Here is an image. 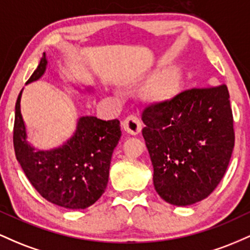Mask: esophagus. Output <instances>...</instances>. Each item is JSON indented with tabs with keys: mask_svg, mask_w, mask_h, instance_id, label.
Masks as SVG:
<instances>
[{
	"mask_svg": "<svg viewBox=\"0 0 250 250\" xmlns=\"http://www.w3.org/2000/svg\"><path fill=\"white\" fill-rule=\"evenodd\" d=\"M122 127L127 134L137 135L140 131H141L142 125L136 116L131 115V116H128L127 119L122 122Z\"/></svg>",
	"mask_w": 250,
	"mask_h": 250,
	"instance_id": "esophagus-1",
	"label": "esophagus"
}]
</instances>
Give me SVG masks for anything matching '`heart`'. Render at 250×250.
<instances>
[{"mask_svg": "<svg viewBox=\"0 0 250 250\" xmlns=\"http://www.w3.org/2000/svg\"><path fill=\"white\" fill-rule=\"evenodd\" d=\"M183 87V70L179 64H170L157 71L145 88V97L153 104H168L180 95Z\"/></svg>", "mask_w": 250, "mask_h": 250, "instance_id": "heart-1", "label": "heart"}]
</instances>
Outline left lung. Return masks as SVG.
Returning a JSON list of instances; mask_svg holds the SVG:
<instances>
[{"label": "left lung", "mask_w": 250, "mask_h": 250, "mask_svg": "<svg viewBox=\"0 0 250 250\" xmlns=\"http://www.w3.org/2000/svg\"><path fill=\"white\" fill-rule=\"evenodd\" d=\"M142 121L154 187L161 199L189 206L213 193L235 141L226 85L183 91L168 104L148 107Z\"/></svg>", "instance_id": "8db88e82"}]
</instances>
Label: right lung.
<instances>
[{
  "label": "right lung",
  "instance_id": "1",
  "mask_svg": "<svg viewBox=\"0 0 250 250\" xmlns=\"http://www.w3.org/2000/svg\"><path fill=\"white\" fill-rule=\"evenodd\" d=\"M47 55L43 53L39 65L27 84L39 81L47 71ZM68 87L80 94H93L90 85L67 81ZM20 91L15 105L14 148L25 176L42 197L68 209H85L104 193L114 148L121 137L119 120L103 121L95 116L77 119L73 135L61 146L37 149L28 140L27 127L21 113Z\"/></svg>",
  "mask_w": 250,
  "mask_h": 250
}]
</instances>
